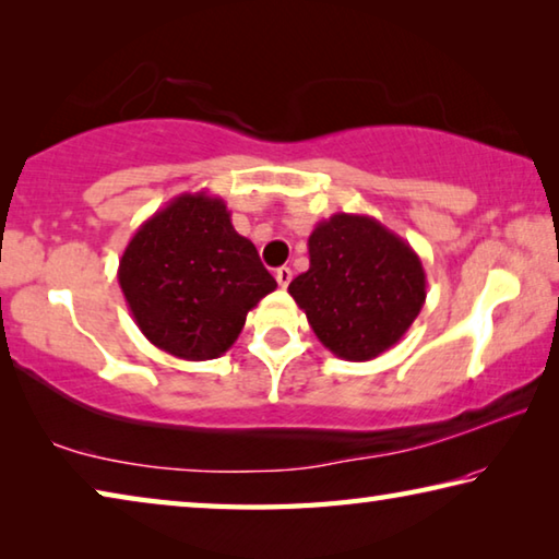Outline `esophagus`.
Instances as JSON below:
<instances>
[{"label":"esophagus","mask_w":559,"mask_h":559,"mask_svg":"<svg viewBox=\"0 0 559 559\" xmlns=\"http://www.w3.org/2000/svg\"><path fill=\"white\" fill-rule=\"evenodd\" d=\"M290 278H293V271H290L288 266H281V269H276V281H278V286H281V288H286L288 283H290Z\"/></svg>","instance_id":"1"}]
</instances>
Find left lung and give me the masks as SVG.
Masks as SVG:
<instances>
[{
  "label": "left lung",
  "instance_id": "obj_1",
  "mask_svg": "<svg viewBox=\"0 0 559 559\" xmlns=\"http://www.w3.org/2000/svg\"><path fill=\"white\" fill-rule=\"evenodd\" d=\"M310 269L288 293L330 353L365 362L394 347L427 300L421 259L367 214H333L308 239Z\"/></svg>",
  "mask_w": 559,
  "mask_h": 559
}]
</instances>
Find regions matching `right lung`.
Segmentation results:
<instances>
[{
	"mask_svg": "<svg viewBox=\"0 0 559 559\" xmlns=\"http://www.w3.org/2000/svg\"><path fill=\"white\" fill-rule=\"evenodd\" d=\"M118 283L150 343L192 362L224 355L249 310L276 290L257 246L234 229L222 197L206 192L179 194L143 222Z\"/></svg>",
	"mask_w": 559,
	"mask_h": 559,
	"instance_id": "1",
	"label": "right lung"
}]
</instances>
